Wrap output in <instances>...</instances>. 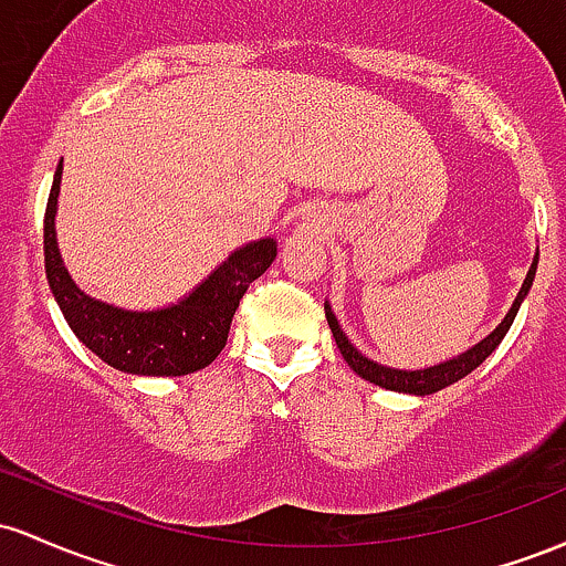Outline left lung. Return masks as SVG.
Wrapping results in <instances>:
<instances>
[{"label": "left lung", "mask_w": 566, "mask_h": 566, "mask_svg": "<svg viewBox=\"0 0 566 566\" xmlns=\"http://www.w3.org/2000/svg\"><path fill=\"white\" fill-rule=\"evenodd\" d=\"M535 270H537V259L532 262L530 272H526V281L522 285V291H518L516 302H513L511 313L505 315V321L500 323V326L494 328V332L489 334L486 339H481L479 345L471 347V350L462 353L460 358L447 360V364H438V366H430V368H422V371H401V368H387V366H379V364H374V360L364 358V355H360L350 345V342H347V336L342 334L339 323H336V317L332 315V307H326V317H328V326H332L334 342H336V347H339L342 358L347 360V366H350L353 371L358 374V377H364L366 382L385 387V390L411 392V396H430V392L443 390V387L454 385L457 379L468 377V374H471L475 366H481L489 358V355H492L494 347L503 342L507 328H511V323H513V317H516L518 307H522V300L526 296V291H530L532 281H535Z\"/></svg>", "instance_id": "left-lung-1"}]
</instances>
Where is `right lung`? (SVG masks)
I'll list each match as a JSON object with an SVG mask.
<instances>
[{
  "label": "right lung",
  "instance_id": "add662e5",
  "mask_svg": "<svg viewBox=\"0 0 566 566\" xmlns=\"http://www.w3.org/2000/svg\"><path fill=\"white\" fill-rule=\"evenodd\" d=\"M61 170L44 208V272L69 328L87 350L119 371L142 377H181L206 368L224 350L234 310L249 285L275 259V240H256L234 251L187 300L155 313H130L85 296L69 277L55 243V206Z\"/></svg>",
  "mask_w": 566,
  "mask_h": 566
}]
</instances>
